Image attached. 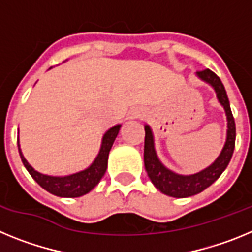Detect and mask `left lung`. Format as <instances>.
Masks as SVG:
<instances>
[{"label":"left lung","mask_w":252,"mask_h":252,"mask_svg":"<svg viewBox=\"0 0 252 252\" xmlns=\"http://www.w3.org/2000/svg\"><path fill=\"white\" fill-rule=\"evenodd\" d=\"M197 75L202 81L211 84L213 90L216 91L218 102L223 106L224 112L227 116V137L224 146L222 149L220 157L215 160L213 164L208 168L203 169L199 173L192 175H180L169 170L162 165L161 161L158 158L154 148V136L153 131L148 125L145 126V145H144V162L149 178L153 184L159 189L160 192L166 195L175 198H186L190 195L198 194L203 192L204 189L208 188L220 178L227 168L231 158H232L233 150H235L236 140V125L233 120L232 112H231L230 101L227 97L224 86L222 84L221 79L218 78L216 73L209 69H202L197 72Z\"/></svg>","instance_id":"1"}]
</instances>
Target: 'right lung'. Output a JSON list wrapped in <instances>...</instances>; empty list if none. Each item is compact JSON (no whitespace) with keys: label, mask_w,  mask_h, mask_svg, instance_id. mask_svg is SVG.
Segmentation results:
<instances>
[{"label":"right lung","mask_w":252,"mask_h":252,"mask_svg":"<svg viewBox=\"0 0 252 252\" xmlns=\"http://www.w3.org/2000/svg\"><path fill=\"white\" fill-rule=\"evenodd\" d=\"M120 128H121V125H116L104 133L98 155L94 159V161L91 164V166L79 171V173L65 175V177H51V175L41 174V173L36 171L22 155L19 140H17V146H19V153L20 157H21L22 164L25 165L31 177L34 178L35 182L41 188L48 190L51 194L58 195V197L75 198L87 194L99 183V180L102 179V177L106 173L108 154H110L111 148H112L113 141L119 135Z\"/></svg>","instance_id":"add662e5"}]
</instances>
